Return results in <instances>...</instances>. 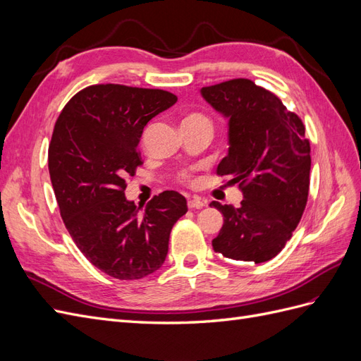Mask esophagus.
<instances>
[{
	"mask_svg": "<svg viewBox=\"0 0 361 361\" xmlns=\"http://www.w3.org/2000/svg\"><path fill=\"white\" fill-rule=\"evenodd\" d=\"M207 200L203 199V197H199V195H194V197L188 199V207H191V209H200V207L206 206Z\"/></svg>",
	"mask_w": 361,
	"mask_h": 361,
	"instance_id": "esophagus-1",
	"label": "esophagus"
}]
</instances>
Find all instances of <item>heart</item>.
<instances>
[{
    "instance_id": "1",
    "label": "heart",
    "mask_w": 361,
    "mask_h": 361,
    "mask_svg": "<svg viewBox=\"0 0 361 361\" xmlns=\"http://www.w3.org/2000/svg\"><path fill=\"white\" fill-rule=\"evenodd\" d=\"M188 123H206V125H211L209 120H207L203 114L199 113H191L187 114L182 120V125H188Z\"/></svg>"
}]
</instances>
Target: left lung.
I'll list each match as a JSON object with an SVG mask.
<instances>
[{
    "mask_svg": "<svg viewBox=\"0 0 361 361\" xmlns=\"http://www.w3.org/2000/svg\"><path fill=\"white\" fill-rule=\"evenodd\" d=\"M227 120V157L216 174L243 191L239 207L212 202L223 227L212 247L244 262L276 257L298 226L310 185V143L301 118L276 94L238 78L200 90Z\"/></svg>",
    "mask_w": 361,
    "mask_h": 361,
    "instance_id": "obj_1",
    "label": "left lung"
}]
</instances>
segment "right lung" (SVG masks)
I'll return each mask as SVG.
<instances>
[{"mask_svg":"<svg viewBox=\"0 0 361 361\" xmlns=\"http://www.w3.org/2000/svg\"><path fill=\"white\" fill-rule=\"evenodd\" d=\"M173 93L97 84L63 108L48 150L60 214L76 247L105 274L138 280L159 269L170 232L188 211L176 191L146 207L125 197L126 178L141 164L138 143L149 120L176 104Z\"/></svg>","mask_w":361,"mask_h":361,"instance_id":"1","label":"right lung"}]
</instances>
